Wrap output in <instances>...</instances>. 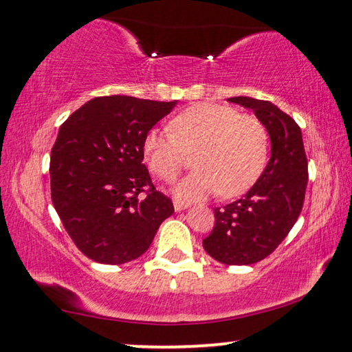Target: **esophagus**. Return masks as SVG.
<instances>
[{"mask_svg":"<svg viewBox=\"0 0 352 352\" xmlns=\"http://www.w3.org/2000/svg\"><path fill=\"white\" fill-rule=\"evenodd\" d=\"M173 206H175L176 210H182V209L188 208V203H184V201H179V199H175V201H173Z\"/></svg>","mask_w":352,"mask_h":352,"instance_id":"esophagus-1","label":"esophagus"}]
</instances>
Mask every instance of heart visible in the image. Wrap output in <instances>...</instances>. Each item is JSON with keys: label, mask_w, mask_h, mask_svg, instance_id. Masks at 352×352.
Returning a JSON list of instances; mask_svg holds the SVG:
<instances>
[{"label": "heart", "mask_w": 352, "mask_h": 352, "mask_svg": "<svg viewBox=\"0 0 352 352\" xmlns=\"http://www.w3.org/2000/svg\"><path fill=\"white\" fill-rule=\"evenodd\" d=\"M171 131H149L143 155L151 171L173 181L197 154L198 171L176 188L177 197L193 199L219 192L234 198L255 186L267 164L269 135L264 124L230 105L197 104L171 121Z\"/></svg>", "instance_id": "obj_1"}]
</instances>
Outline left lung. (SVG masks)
<instances>
[{"label": "left lung", "instance_id": "left-lung-1", "mask_svg": "<svg viewBox=\"0 0 352 352\" xmlns=\"http://www.w3.org/2000/svg\"><path fill=\"white\" fill-rule=\"evenodd\" d=\"M252 108L270 137V160L244 198L214 208L215 225L203 239L208 255L228 266L255 264L288 236L302 206L308 181L307 155L297 122L267 100L231 97Z\"/></svg>", "mask_w": 352, "mask_h": 352}]
</instances>
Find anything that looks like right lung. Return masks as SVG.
Returning a JSON list of instances; mask_svg holds the SVG:
<instances>
[{
	"label": "right lung",
	"instance_id": "obj_1",
	"mask_svg": "<svg viewBox=\"0 0 352 352\" xmlns=\"http://www.w3.org/2000/svg\"><path fill=\"white\" fill-rule=\"evenodd\" d=\"M176 102L105 96L86 102L59 127L52 148V201L70 239L102 264L148 250L175 212L143 164V140Z\"/></svg>",
	"mask_w": 352,
	"mask_h": 352
}]
</instances>
